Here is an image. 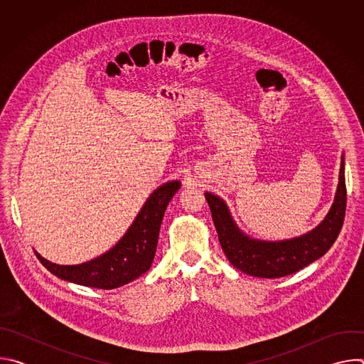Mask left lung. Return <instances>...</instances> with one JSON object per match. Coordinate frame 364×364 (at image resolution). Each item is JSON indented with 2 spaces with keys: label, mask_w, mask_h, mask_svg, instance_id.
<instances>
[{
  "label": "left lung",
  "mask_w": 364,
  "mask_h": 364,
  "mask_svg": "<svg viewBox=\"0 0 364 364\" xmlns=\"http://www.w3.org/2000/svg\"><path fill=\"white\" fill-rule=\"evenodd\" d=\"M209 203L222 249L229 262L242 272L257 278H281L291 275L317 261L336 242L346 215L344 155L334 201L328 213L309 232L284 240H261L246 235L235 222L228 203L210 193H204Z\"/></svg>",
  "instance_id": "1"
}]
</instances>
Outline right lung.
I'll list each match as a JSON object with an SVG mask.
<instances>
[{"mask_svg":"<svg viewBox=\"0 0 364 364\" xmlns=\"http://www.w3.org/2000/svg\"><path fill=\"white\" fill-rule=\"evenodd\" d=\"M180 187L178 180H171L155 188L115 246L87 262L59 265L37 250L34 253L47 271L68 282L100 289H115L129 284L151 268L164 213Z\"/></svg>","mask_w":364,"mask_h":364,"instance_id":"obj_1","label":"right lung"}]
</instances>
